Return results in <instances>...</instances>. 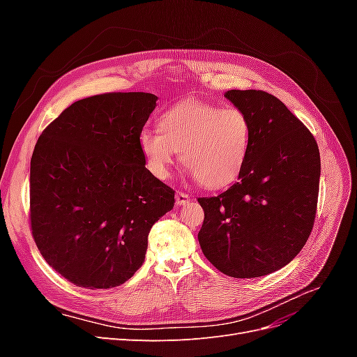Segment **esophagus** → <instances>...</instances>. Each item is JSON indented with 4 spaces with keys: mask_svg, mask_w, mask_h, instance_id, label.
Masks as SVG:
<instances>
[{
    "mask_svg": "<svg viewBox=\"0 0 357 357\" xmlns=\"http://www.w3.org/2000/svg\"><path fill=\"white\" fill-rule=\"evenodd\" d=\"M189 199H190V197L185 192H177L176 193V204L177 205H185V204L189 202Z\"/></svg>",
    "mask_w": 357,
    "mask_h": 357,
    "instance_id": "34e87169",
    "label": "esophagus"
}]
</instances>
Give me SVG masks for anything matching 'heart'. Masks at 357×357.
I'll return each mask as SVG.
<instances>
[{
    "mask_svg": "<svg viewBox=\"0 0 357 357\" xmlns=\"http://www.w3.org/2000/svg\"><path fill=\"white\" fill-rule=\"evenodd\" d=\"M138 144L155 177L167 178L181 152L193 178L207 189H223L238 180L245 167L252 122L236 107L188 101L162 114L159 129L144 128Z\"/></svg>",
    "mask_w": 357,
    "mask_h": 357,
    "instance_id": "heart-1",
    "label": "heart"
}]
</instances>
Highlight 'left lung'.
<instances>
[{
    "label": "left lung",
    "mask_w": 357,
    "mask_h": 357,
    "mask_svg": "<svg viewBox=\"0 0 357 357\" xmlns=\"http://www.w3.org/2000/svg\"><path fill=\"white\" fill-rule=\"evenodd\" d=\"M252 122V144L238 181L199 198L198 241L220 273L235 278L271 274L305 245L314 225L320 153L314 137L274 95L225 93Z\"/></svg>",
    "instance_id": "left-lung-1"
}]
</instances>
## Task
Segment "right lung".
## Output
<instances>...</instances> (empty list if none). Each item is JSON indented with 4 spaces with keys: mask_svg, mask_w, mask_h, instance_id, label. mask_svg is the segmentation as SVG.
Instances as JSON below:
<instances>
[{
    "mask_svg": "<svg viewBox=\"0 0 357 357\" xmlns=\"http://www.w3.org/2000/svg\"><path fill=\"white\" fill-rule=\"evenodd\" d=\"M158 96L113 92L75 101L31 158L29 210L45 261L75 286L110 289L143 265L174 190L146 168L138 137Z\"/></svg>",
    "mask_w": 357,
    "mask_h": 357,
    "instance_id": "add662e5",
    "label": "right lung"
}]
</instances>
